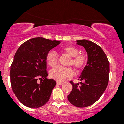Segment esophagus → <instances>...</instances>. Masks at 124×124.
<instances>
[{"label":"esophagus","mask_w":124,"mask_h":124,"mask_svg":"<svg viewBox=\"0 0 124 124\" xmlns=\"http://www.w3.org/2000/svg\"><path fill=\"white\" fill-rule=\"evenodd\" d=\"M56 83H57V84H58V85H62V84H63V82H56Z\"/></svg>","instance_id":"1"}]
</instances>
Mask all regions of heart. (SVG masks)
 <instances>
[{"instance_id":"1","label":"heart","mask_w":124,"mask_h":124,"mask_svg":"<svg viewBox=\"0 0 124 124\" xmlns=\"http://www.w3.org/2000/svg\"><path fill=\"white\" fill-rule=\"evenodd\" d=\"M61 52L66 54L70 59L68 62V65H72L75 70L79 71L83 69L86 66L88 61V55L86 53L82 52L76 46L68 45L64 46L61 49ZM46 62L49 66L54 67L57 65L58 61V55L55 51H50L47 52L45 56ZM73 75V70L72 68L57 66L54 68L50 71V76L52 79L62 82L66 79H70Z\"/></svg>"}]
</instances>
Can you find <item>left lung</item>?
I'll use <instances>...</instances> for the list:
<instances>
[{
    "mask_svg": "<svg viewBox=\"0 0 124 124\" xmlns=\"http://www.w3.org/2000/svg\"><path fill=\"white\" fill-rule=\"evenodd\" d=\"M87 52V63L80 76L83 81L74 83L70 81L73 89L68 96L69 101L78 107H86L96 103L106 89L109 81V62L101 48L90 41L78 40Z\"/></svg>",
    "mask_w": 124,
    "mask_h": 124,
    "instance_id": "obj_1",
    "label": "left lung"
}]
</instances>
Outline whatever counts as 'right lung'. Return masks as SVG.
I'll return each instance as SVG.
<instances>
[{
	"instance_id": "1",
	"label": "right lung",
	"mask_w": 124,
	"mask_h": 124,
	"mask_svg": "<svg viewBox=\"0 0 124 124\" xmlns=\"http://www.w3.org/2000/svg\"><path fill=\"white\" fill-rule=\"evenodd\" d=\"M60 44L42 37L30 39L20 45L10 67V83L20 102L30 108H38L49 100L56 82L47 79L46 54ZM41 80L38 84L37 80Z\"/></svg>"
}]
</instances>
